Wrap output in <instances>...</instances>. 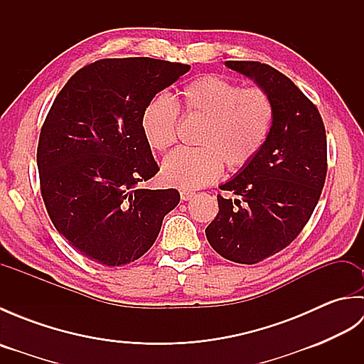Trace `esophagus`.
<instances>
[{
	"mask_svg": "<svg viewBox=\"0 0 364 364\" xmlns=\"http://www.w3.org/2000/svg\"><path fill=\"white\" fill-rule=\"evenodd\" d=\"M180 196H181V200H184V202H188V200H191L192 197L196 196V192L194 191H189V189H183L180 192Z\"/></svg>",
	"mask_w": 364,
	"mask_h": 364,
	"instance_id": "esophagus-1",
	"label": "esophagus"
}]
</instances>
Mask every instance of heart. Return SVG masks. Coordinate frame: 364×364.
I'll return each instance as SVG.
<instances>
[{"instance_id":"b5f03b06","label":"heart","mask_w":364,"mask_h":364,"mask_svg":"<svg viewBox=\"0 0 364 364\" xmlns=\"http://www.w3.org/2000/svg\"><path fill=\"white\" fill-rule=\"evenodd\" d=\"M183 109L203 120L197 136L200 149H181L162 162L161 176L170 186L197 189L218 180L223 164L245 167L257 156L270 131L274 107L264 90L242 89L222 76L208 75L181 89ZM178 106L161 94L144 106L141 129L154 151H166L176 141Z\"/></svg>"}]
</instances>
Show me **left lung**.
Instances as JSON below:
<instances>
[{"mask_svg":"<svg viewBox=\"0 0 364 364\" xmlns=\"http://www.w3.org/2000/svg\"><path fill=\"white\" fill-rule=\"evenodd\" d=\"M253 80L274 107L270 131L249 164L219 186V213L206 227L220 257L255 264L288 247L310 220L327 175V139L321 114L288 76L255 60H227Z\"/></svg>","mask_w":364,"mask_h":364,"instance_id":"1","label":"left lung"}]
</instances>
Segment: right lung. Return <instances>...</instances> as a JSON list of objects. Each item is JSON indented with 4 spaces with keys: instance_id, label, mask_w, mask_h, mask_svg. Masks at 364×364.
I'll return each instance as SVG.
<instances>
[{
    "instance_id": "right-lung-1",
    "label": "right lung",
    "mask_w": 364,
    "mask_h": 364,
    "mask_svg": "<svg viewBox=\"0 0 364 364\" xmlns=\"http://www.w3.org/2000/svg\"><path fill=\"white\" fill-rule=\"evenodd\" d=\"M191 65L102 59L67 81L38 137L37 167L53 225L103 266L136 261L156 241L176 189H142L158 173L141 129L144 106Z\"/></svg>"
}]
</instances>
